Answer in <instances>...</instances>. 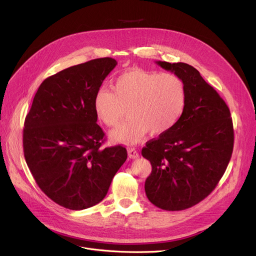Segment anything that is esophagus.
<instances>
[{
  "instance_id": "esophagus-1",
  "label": "esophagus",
  "mask_w": 256,
  "mask_h": 256,
  "mask_svg": "<svg viewBox=\"0 0 256 256\" xmlns=\"http://www.w3.org/2000/svg\"><path fill=\"white\" fill-rule=\"evenodd\" d=\"M128 158H139L138 152L135 148H132V147H130V148L128 150Z\"/></svg>"
}]
</instances>
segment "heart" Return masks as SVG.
Here are the masks:
<instances>
[{"label":"heart","instance_id":"heart-1","mask_svg":"<svg viewBox=\"0 0 256 256\" xmlns=\"http://www.w3.org/2000/svg\"><path fill=\"white\" fill-rule=\"evenodd\" d=\"M112 88L100 89L93 104L109 128L117 126L128 109V119L111 132V139L118 143L136 144L147 132L154 136L167 132L186 109V86L176 74L132 68L121 74Z\"/></svg>","mask_w":256,"mask_h":256}]
</instances>
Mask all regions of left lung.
Segmentation results:
<instances>
[{"mask_svg":"<svg viewBox=\"0 0 256 256\" xmlns=\"http://www.w3.org/2000/svg\"><path fill=\"white\" fill-rule=\"evenodd\" d=\"M156 64L182 80L186 104L178 122L142 148L152 167L144 188L156 206L182 210L208 197L223 176L234 150V124L225 102L193 66Z\"/></svg>","mask_w":256,"mask_h":256,"instance_id":"left-lung-1","label":"left lung"}]
</instances>
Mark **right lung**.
<instances>
[{
	"label": "right lung",
	"mask_w": 256,
	"mask_h": 256,
	"mask_svg": "<svg viewBox=\"0 0 256 256\" xmlns=\"http://www.w3.org/2000/svg\"><path fill=\"white\" fill-rule=\"evenodd\" d=\"M117 62L100 58L46 78L26 116L22 146L26 165L54 202L72 210L100 204L128 158L126 147L100 148L94 96Z\"/></svg>",
	"instance_id": "right-lung-1"
}]
</instances>
